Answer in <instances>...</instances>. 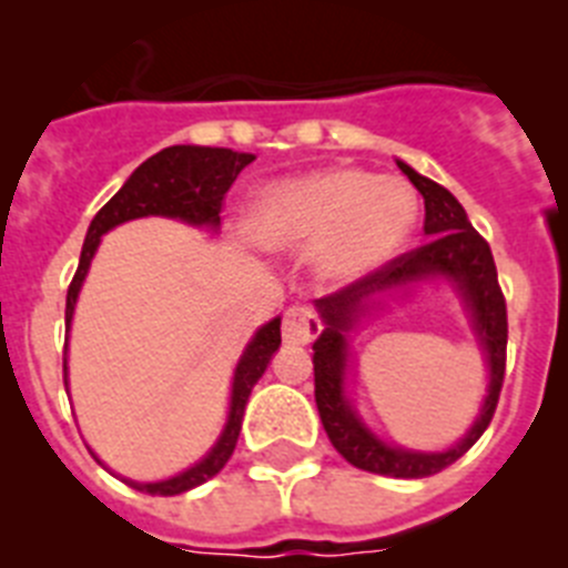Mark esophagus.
Wrapping results in <instances>:
<instances>
[{
	"label": "esophagus",
	"mask_w": 568,
	"mask_h": 568,
	"mask_svg": "<svg viewBox=\"0 0 568 568\" xmlns=\"http://www.w3.org/2000/svg\"><path fill=\"white\" fill-rule=\"evenodd\" d=\"M318 333L321 321L310 307L295 304V307H290L287 313H284V341H287V344L307 346L318 338Z\"/></svg>",
	"instance_id": "34e87169"
}]
</instances>
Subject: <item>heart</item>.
<instances>
[{"label":"heart","mask_w":568,"mask_h":568,"mask_svg":"<svg viewBox=\"0 0 568 568\" xmlns=\"http://www.w3.org/2000/svg\"><path fill=\"white\" fill-rule=\"evenodd\" d=\"M418 222V195L398 175L327 168L258 190L244 230L261 250L313 244L329 281H355L400 253Z\"/></svg>","instance_id":"heart-1"}]
</instances>
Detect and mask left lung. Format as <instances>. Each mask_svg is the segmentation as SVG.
<instances>
[{
	"mask_svg": "<svg viewBox=\"0 0 568 568\" xmlns=\"http://www.w3.org/2000/svg\"><path fill=\"white\" fill-rule=\"evenodd\" d=\"M398 168L424 195V233L429 241L398 255L375 273L353 281L349 287L315 301V310L324 324L318 341L313 344L315 404H318L321 424L327 429L333 446L353 466L375 471V475H389V478H429L469 453L475 440L486 433L495 406H498L500 386H504L506 333L509 329H506V301L500 293L498 270H495V258H491L484 235L471 227L466 210L449 190L415 173L409 164L398 162ZM429 274H446L456 281L462 297L470 307L473 328L479 335L490 364V389L481 415L470 433L446 454H415L384 445L365 429L343 389L345 364L348 363V333L372 308L374 295L397 292L406 283Z\"/></svg>",
	"mask_w": 568,
	"mask_h": 568,
	"instance_id": "1",
	"label": "left lung"
}]
</instances>
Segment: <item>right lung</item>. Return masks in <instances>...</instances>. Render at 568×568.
<instances>
[{
	"mask_svg": "<svg viewBox=\"0 0 568 568\" xmlns=\"http://www.w3.org/2000/svg\"><path fill=\"white\" fill-rule=\"evenodd\" d=\"M253 159V153H235V150L227 148L173 144V148H164L162 153L150 155L148 162L139 164L133 175L124 182V187L90 222L77 275H73L68 287V307H64L68 329L70 321H73V310H77L79 290H82V281L90 270V261L97 255L99 241L108 230H113L115 224L130 222V219H144V215H168V219H182V222L195 224V227L215 230L222 224L219 213H222L224 193ZM278 344L281 318H273L253 335L244 355L239 358V366H235L227 424H224L213 449L199 464L179 471L175 478L155 480V484H139V480H124V484L139 491H148V495H164L168 498V495H182L193 486H202L204 480L219 475L235 449L250 393H253V386L258 384V378L267 369ZM64 386H68V358H64Z\"/></svg>",
	"mask_w": 568,
	"mask_h": 568,
	"instance_id": "1",
	"label": "right lung"
}]
</instances>
